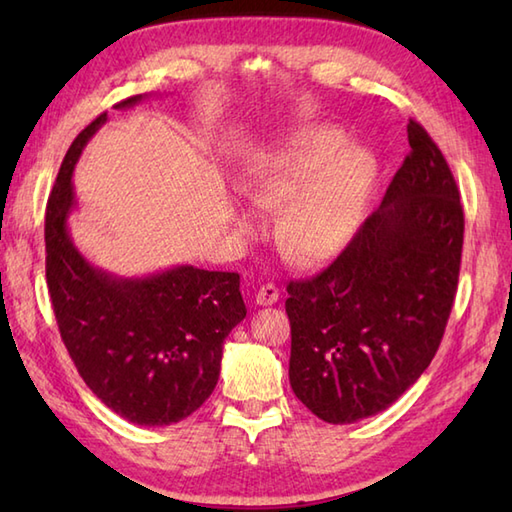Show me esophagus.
I'll list each match as a JSON object with an SVG mask.
<instances>
[{"instance_id":"1","label":"esophagus","mask_w":512,"mask_h":512,"mask_svg":"<svg viewBox=\"0 0 512 512\" xmlns=\"http://www.w3.org/2000/svg\"><path fill=\"white\" fill-rule=\"evenodd\" d=\"M277 299H279V288L275 284H264L255 295V301L259 306H273V303H277Z\"/></svg>"}]
</instances>
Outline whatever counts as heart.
Masks as SVG:
<instances>
[{"mask_svg": "<svg viewBox=\"0 0 512 512\" xmlns=\"http://www.w3.org/2000/svg\"><path fill=\"white\" fill-rule=\"evenodd\" d=\"M376 180L372 151L350 145L341 129L314 125L259 162L246 182V195L262 209H284L277 242L292 259L323 264L356 237ZM237 222L255 228L259 215L242 206Z\"/></svg>", "mask_w": 512, "mask_h": 512, "instance_id": "obj_1", "label": "heart"}]
</instances>
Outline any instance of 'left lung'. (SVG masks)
<instances>
[{
  "instance_id": "8db88e82",
  "label": "left lung",
  "mask_w": 512,
  "mask_h": 512,
  "mask_svg": "<svg viewBox=\"0 0 512 512\" xmlns=\"http://www.w3.org/2000/svg\"><path fill=\"white\" fill-rule=\"evenodd\" d=\"M409 156L343 253L290 281V385L314 416L352 424L405 394L436 356L458 290L464 211L442 151L416 121Z\"/></svg>"
}]
</instances>
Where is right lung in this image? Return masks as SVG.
I'll use <instances>...</instances> for the list:
<instances>
[{"label": "right lung", "instance_id": "right-lung-1", "mask_svg": "<svg viewBox=\"0 0 512 512\" xmlns=\"http://www.w3.org/2000/svg\"><path fill=\"white\" fill-rule=\"evenodd\" d=\"M143 94L116 103L136 105ZM107 112L74 138L46 206V279L61 339L96 398L140 427L180 422L213 394L222 345L246 317L237 273L173 266L125 279L76 250L72 173Z\"/></svg>", "mask_w": 512, "mask_h": 512}]
</instances>
